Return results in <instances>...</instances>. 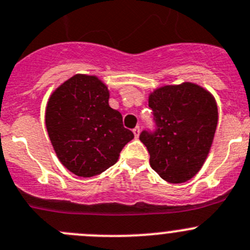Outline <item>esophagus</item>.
<instances>
[{"label": "esophagus", "mask_w": 250, "mask_h": 250, "mask_svg": "<svg viewBox=\"0 0 250 250\" xmlns=\"http://www.w3.org/2000/svg\"><path fill=\"white\" fill-rule=\"evenodd\" d=\"M140 131H141V129H140V126H136L134 130H132V132H134V135H135V137H136V139H139Z\"/></svg>", "instance_id": "34e87169"}]
</instances>
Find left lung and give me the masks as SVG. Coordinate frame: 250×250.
Instances as JSON below:
<instances>
[{
    "instance_id": "left-lung-1",
    "label": "left lung",
    "mask_w": 250,
    "mask_h": 250,
    "mask_svg": "<svg viewBox=\"0 0 250 250\" xmlns=\"http://www.w3.org/2000/svg\"><path fill=\"white\" fill-rule=\"evenodd\" d=\"M156 131H142L152 169L166 182L191 179L208 158L217 126L215 98L201 85H163L148 97Z\"/></svg>"
}]
</instances>
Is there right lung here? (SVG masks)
I'll list each match as a JSON object with an SVG mask.
<instances>
[{"instance_id":"right-lung-1","label":"right lung","mask_w":250,"mask_h":250,"mask_svg":"<svg viewBox=\"0 0 250 250\" xmlns=\"http://www.w3.org/2000/svg\"><path fill=\"white\" fill-rule=\"evenodd\" d=\"M45 124L59 161L71 173L89 178L119 159L134 139L123 116L109 106V91L97 76H72L52 92Z\"/></svg>"}]
</instances>
